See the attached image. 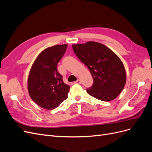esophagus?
I'll return each mask as SVG.
<instances>
[{
	"instance_id": "34e87169",
	"label": "esophagus",
	"mask_w": 152,
	"mask_h": 152,
	"mask_svg": "<svg viewBox=\"0 0 152 152\" xmlns=\"http://www.w3.org/2000/svg\"><path fill=\"white\" fill-rule=\"evenodd\" d=\"M75 84H81V81L80 80L78 79L77 80H76L75 82H74Z\"/></svg>"
}]
</instances>
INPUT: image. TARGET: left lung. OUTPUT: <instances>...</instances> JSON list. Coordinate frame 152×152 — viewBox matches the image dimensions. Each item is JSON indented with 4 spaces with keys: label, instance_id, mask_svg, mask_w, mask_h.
Listing matches in <instances>:
<instances>
[{
    "label": "left lung",
    "instance_id": "obj_1",
    "mask_svg": "<svg viewBox=\"0 0 152 152\" xmlns=\"http://www.w3.org/2000/svg\"><path fill=\"white\" fill-rule=\"evenodd\" d=\"M72 48L93 77V84L86 89L87 93L104 102L116 98L126 82L125 68L120 58L111 49L96 42L74 44Z\"/></svg>",
    "mask_w": 152,
    "mask_h": 152
}]
</instances>
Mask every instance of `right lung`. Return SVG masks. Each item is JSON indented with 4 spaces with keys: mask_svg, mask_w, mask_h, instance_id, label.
Instances as JSON below:
<instances>
[{
    "mask_svg": "<svg viewBox=\"0 0 152 152\" xmlns=\"http://www.w3.org/2000/svg\"><path fill=\"white\" fill-rule=\"evenodd\" d=\"M67 44L56 45L44 50L32 65L28 90L31 99L39 107L53 110L68 98L70 86L64 83L58 71V63L65 53Z\"/></svg>",
    "mask_w": 152,
    "mask_h": 152,
    "instance_id": "obj_1",
    "label": "right lung"
}]
</instances>
